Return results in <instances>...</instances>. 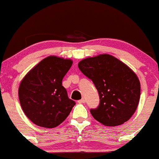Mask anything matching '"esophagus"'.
I'll return each instance as SVG.
<instances>
[{
  "label": "esophagus",
  "instance_id": "34e87169",
  "mask_svg": "<svg viewBox=\"0 0 159 159\" xmlns=\"http://www.w3.org/2000/svg\"><path fill=\"white\" fill-rule=\"evenodd\" d=\"M84 102H85V99H84V98H81V100L78 101V103H84Z\"/></svg>",
  "mask_w": 159,
  "mask_h": 159
}]
</instances>
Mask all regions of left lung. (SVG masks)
Returning <instances> with one entry per match:
<instances>
[{
    "instance_id": "8db88e82",
    "label": "left lung",
    "mask_w": 159,
    "mask_h": 159,
    "mask_svg": "<svg viewBox=\"0 0 159 159\" xmlns=\"http://www.w3.org/2000/svg\"><path fill=\"white\" fill-rule=\"evenodd\" d=\"M78 67L95 84L100 98L92 116L108 127H116L129 120L138 108L141 83L135 72L124 62L107 53L87 57Z\"/></svg>"
}]
</instances>
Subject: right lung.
<instances>
[{
    "label": "right lung",
    "instance_id": "right-lung-1",
    "mask_svg": "<svg viewBox=\"0 0 159 159\" xmlns=\"http://www.w3.org/2000/svg\"><path fill=\"white\" fill-rule=\"evenodd\" d=\"M72 64L70 59L49 56L22 78L18 98L23 112L34 124L53 128L68 116L75 102L67 96L62 80Z\"/></svg>",
    "mask_w": 159,
    "mask_h": 159
}]
</instances>
